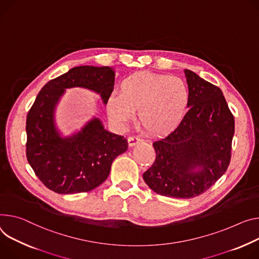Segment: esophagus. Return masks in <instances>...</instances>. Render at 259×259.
<instances>
[{"mask_svg":"<svg viewBox=\"0 0 259 259\" xmlns=\"http://www.w3.org/2000/svg\"><path fill=\"white\" fill-rule=\"evenodd\" d=\"M140 139L139 137H137V136H130V137H128V145L130 146V147H133V146H135L136 144H138L139 142H140Z\"/></svg>","mask_w":259,"mask_h":259,"instance_id":"obj_1","label":"esophagus"}]
</instances>
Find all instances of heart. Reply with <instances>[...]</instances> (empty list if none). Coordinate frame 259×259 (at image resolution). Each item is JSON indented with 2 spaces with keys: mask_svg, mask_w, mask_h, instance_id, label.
Wrapping results in <instances>:
<instances>
[{
  "mask_svg": "<svg viewBox=\"0 0 259 259\" xmlns=\"http://www.w3.org/2000/svg\"><path fill=\"white\" fill-rule=\"evenodd\" d=\"M190 105V91L180 77L152 72H135L120 83L119 94L108 97L110 119L124 125L138 109V123L152 135L165 134L185 119Z\"/></svg>",
  "mask_w": 259,
  "mask_h": 259,
  "instance_id": "1",
  "label": "heart"
}]
</instances>
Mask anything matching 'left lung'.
<instances>
[{
  "label": "left lung",
  "instance_id": "left-lung-1",
  "mask_svg": "<svg viewBox=\"0 0 259 259\" xmlns=\"http://www.w3.org/2000/svg\"><path fill=\"white\" fill-rule=\"evenodd\" d=\"M184 73L189 110L174 131L155 140L156 160L143 175L154 192L183 199L203 193L225 174L234 134L222 91L190 70Z\"/></svg>",
  "mask_w": 259,
  "mask_h": 259
}]
</instances>
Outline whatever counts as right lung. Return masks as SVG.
<instances>
[{
  "label": "right lung",
  "instance_id": "1",
  "mask_svg": "<svg viewBox=\"0 0 259 259\" xmlns=\"http://www.w3.org/2000/svg\"><path fill=\"white\" fill-rule=\"evenodd\" d=\"M114 76V68L107 66L74 67L39 92L27 116V158L49 189L59 194L95 189L107 179L113 160L127 151V139L106 130L97 116L69 135H64L56 121L67 89L92 91L106 105Z\"/></svg>",
  "mask_w": 259,
  "mask_h": 259
}]
</instances>
